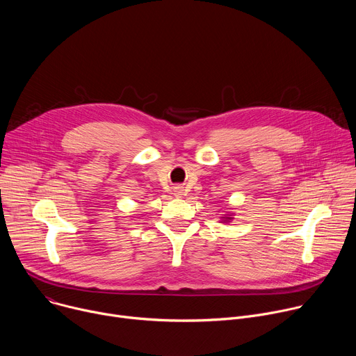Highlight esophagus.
I'll use <instances>...</instances> for the list:
<instances>
[{
	"label": "esophagus",
	"instance_id": "esophagus-1",
	"mask_svg": "<svg viewBox=\"0 0 356 356\" xmlns=\"http://www.w3.org/2000/svg\"><path fill=\"white\" fill-rule=\"evenodd\" d=\"M173 191H175V195H176V197H181V195H183V193H184V187H181V186H176V187L173 188Z\"/></svg>",
	"mask_w": 356,
	"mask_h": 356
}]
</instances>
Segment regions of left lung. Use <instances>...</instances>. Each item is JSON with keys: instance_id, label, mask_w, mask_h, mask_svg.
<instances>
[{"instance_id": "left-lung-1", "label": "left lung", "mask_w": 356, "mask_h": 356, "mask_svg": "<svg viewBox=\"0 0 356 356\" xmlns=\"http://www.w3.org/2000/svg\"><path fill=\"white\" fill-rule=\"evenodd\" d=\"M222 218H224V220H222L224 222H229V220H232L229 216H227V217H222Z\"/></svg>"}]
</instances>
